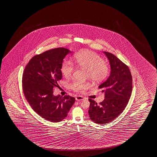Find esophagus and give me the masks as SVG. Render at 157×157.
Returning a JSON list of instances; mask_svg holds the SVG:
<instances>
[{
    "instance_id": "esophagus-1",
    "label": "esophagus",
    "mask_w": 157,
    "mask_h": 157,
    "mask_svg": "<svg viewBox=\"0 0 157 157\" xmlns=\"http://www.w3.org/2000/svg\"><path fill=\"white\" fill-rule=\"evenodd\" d=\"M75 99H76V101H83V100L84 99V97H83V96L78 95V96H77V97H75Z\"/></svg>"
}]
</instances>
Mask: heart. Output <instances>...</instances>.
I'll return each instance as SVG.
<instances>
[{"instance_id": "heart-1", "label": "heart", "mask_w": 157, "mask_h": 157, "mask_svg": "<svg viewBox=\"0 0 157 157\" xmlns=\"http://www.w3.org/2000/svg\"><path fill=\"white\" fill-rule=\"evenodd\" d=\"M74 58L77 65L86 71V76L93 83H99L105 80L109 73V67L103 59L92 51L80 50L74 54ZM74 71L73 63L69 60H64L61 66V71L67 78L71 76ZM89 84L86 82L74 81L71 88L77 92H84L89 88Z\"/></svg>"}]
</instances>
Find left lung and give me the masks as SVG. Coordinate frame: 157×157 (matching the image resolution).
<instances>
[{
  "label": "left lung",
  "instance_id": "1",
  "mask_svg": "<svg viewBox=\"0 0 157 157\" xmlns=\"http://www.w3.org/2000/svg\"><path fill=\"white\" fill-rule=\"evenodd\" d=\"M109 61L110 73L107 80L99 86L105 99L97 104L90 101L89 117L98 124H106L117 118L127 105L132 92V77L127 65L114 54L104 52Z\"/></svg>",
  "mask_w": 157,
  "mask_h": 157
}]
</instances>
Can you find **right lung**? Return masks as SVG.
<instances>
[{"label":"right lung","instance_id":"1","mask_svg":"<svg viewBox=\"0 0 157 157\" xmlns=\"http://www.w3.org/2000/svg\"><path fill=\"white\" fill-rule=\"evenodd\" d=\"M71 51L57 48L33 56L25 67L22 78L24 95L38 115L54 123L62 121L75 102L69 95H53L57 82L62 78L61 66Z\"/></svg>","mask_w":157,"mask_h":157}]
</instances>
